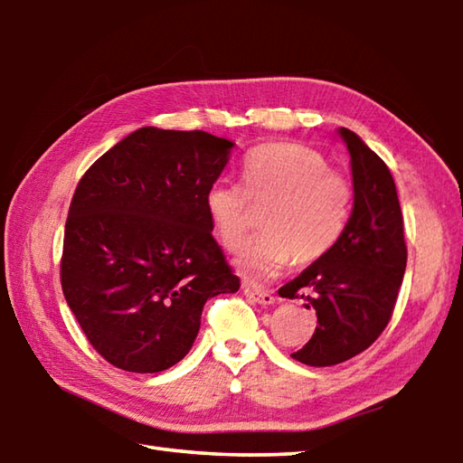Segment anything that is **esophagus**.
I'll list each match as a JSON object with an SVG mask.
<instances>
[{
    "mask_svg": "<svg viewBox=\"0 0 463 463\" xmlns=\"http://www.w3.org/2000/svg\"><path fill=\"white\" fill-rule=\"evenodd\" d=\"M242 292L249 298L250 302H257V304H263V307H269V304L276 302V296L271 292H265V289H257V288H250V286H242Z\"/></svg>",
    "mask_w": 463,
    "mask_h": 463,
    "instance_id": "1",
    "label": "esophagus"
}]
</instances>
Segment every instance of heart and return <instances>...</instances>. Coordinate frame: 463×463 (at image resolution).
Instances as JSON below:
<instances>
[{"label": "heart", "mask_w": 463, "mask_h": 463, "mask_svg": "<svg viewBox=\"0 0 463 463\" xmlns=\"http://www.w3.org/2000/svg\"><path fill=\"white\" fill-rule=\"evenodd\" d=\"M241 185L214 182L206 192L210 224L229 250L245 241L255 208H265V232L249 241L234 260L242 279L265 284L294 260L317 261L335 247L347 226L354 187L328 169L315 148L269 143L250 151L241 165Z\"/></svg>", "instance_id": "1"}]
</instances>
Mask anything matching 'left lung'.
I'll use <instances>...</instances> for the list:
<instances>
[{"label": "left lung", "instance_id": "1", "mask_svg": "<svg viewBox=\"0 0 463 463\" xmlns=\"http://www.w3.org/2000/svg\"><path fill=\"white\" fill-rule=\"evenodd\" d=\"M354 175V210L335 247L279 289L317 310L312 339L296 362H347L378 339L394 310L406 269L401 202L390 169L355 132L339 128Z\"/></svg>", "mask_w": 463, "mask_h": 463}]
</instances>
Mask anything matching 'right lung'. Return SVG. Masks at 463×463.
I'll return each mask as SVG.
<instances>
[{
  "label": "right lung",
  "instance_id": "obj_1",
  "mask_svg": "<svg viewBox=\"0 0 463 463\" xmlns=\"http://www.w3.org/2000/svg\"><path fill=\"white\" fill-rule=\"evenodd\" d=\"M232 146L203 130L145 127L77 185L62 294L93 349L120 370L156 373L182 362L208 298L241 288L206 213Z\"/></svg>",
  "mask_w": 463,
  "mask_h": 463
}]
</instances>
